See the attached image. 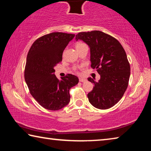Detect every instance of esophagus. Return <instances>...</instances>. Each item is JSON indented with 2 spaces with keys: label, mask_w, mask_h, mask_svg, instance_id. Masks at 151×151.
Returning a JSON list of instances; mask_svg holds the SVG:
<instances>
[{
  "label": "esophagus",
  "mask_w": 151,
  "mask_h": 151,
  "mask_svg": "<svg viewBox=\"0 0 151 151\" xmlns=\"http://www.w3.org/2000/svg\"><path fill=\"white\" fill-rule=\"evenodd\" d=\"M86 78H79V81L80 82H82V83H85V82H86Z\"/></svg>",
  "instance_id": "obj_1"
}]
</instances>
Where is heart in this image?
Here are the masks:
<instances>
[{"label":"heart","instance_id":"heart-1","mask_svg":"<svg viewBox=\"0 0 151 151\" xmlns=\"http://www.w3.org/2000/svg\"><path fill=\"white\" fill-rule=\"evenodd\" d=\"M85 44H84V43H83V42H77L76 44V45H75V47H76V48H78V47H81V46H83V45H84Z\"/></svg>","mask_w":151,"mask_h":151}]
</instances>
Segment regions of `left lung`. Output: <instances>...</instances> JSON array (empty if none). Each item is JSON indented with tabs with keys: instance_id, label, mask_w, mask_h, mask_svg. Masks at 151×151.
Instances as JSON below:
<instances>
[{
	"instance_id": "1",
	"label": "left lung",
	"mask_w": 151,
	"mask_h": 151,
	"mask_svg": "<svg viewBox=\"0 0 151 151\" xmlns=\"http://www.w3.org/2000/svg\"><path fill=\"white\" fill-rule=\"evenodd\" d=\"M75 39L88 45L91 66L101 76L98 82L88 78L94 85L87 94L89 102L97 109L111 108L121 100L129 85L131 67L123 47L114 37L99 30L79 32Z\"/></svg>"
}]
</instances>
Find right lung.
Wrapping results in <instances>:
<instances>
[{"label":"right lung","mask_w":151,"mask_h":151,"mask_svg":"<svg viewBox=\"0 0 151 151\" xmlns=\"http://www.w3.org/2000/svg\"><path fill=\"white\" fill-rule=\"evenodd\" d=\"M75 35L52 32L39 38L28 52L24 79L31 95L40 105L58 111L70 102L69 90L77 85L76 76L68 74L58 80L55 66L62 61L63 52Z\"/></svg>","instance_id":"obj_1"}]
</instances>
